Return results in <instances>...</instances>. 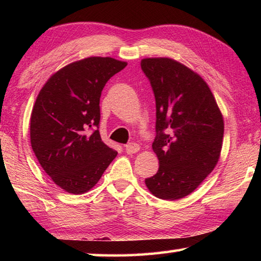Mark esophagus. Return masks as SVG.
<instances>
[{"label":"esophagus","instance_id":"obj_1","mask_svg":"<svg viewBox=\"0 0 261 261\" xmlns=\"http://www.w3.org/2000/svg\"><path fill=\"white\" fill-rule=\"evenodd\" d=\"M139 149H140V146L136 143H130V144L125 145V152L127 154H135V153L138 152Z\"/></svg>","mask_w":261,"mask_h":261}]
</instances>
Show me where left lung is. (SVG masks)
Here are the masks:
<instances>
[{
    "label": "left lung",
    "mask_w": 261,
    "mask_h": 261,
    "mask_svg": "<svg viewBox=\"0 0 261 261\" xmlns=\"http://www.w3.org/2000/svg\"><path fill=\"white\" fill-rule=\"evenodd\" d=\"M140 65L155 96L152 148L160 163L145 183L160 199H180L193 192L219 161L222 114L206 82L184 64L153 57L141 60Z\"/></svg>",
    "instance_id": "left-lung-1"
}]
</instances>
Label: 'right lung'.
I'll list each match as a JSON object with an SVG mask.
<instances>
[{
	"instance_id": "right-lung-1",
	"label": "right lung",
	"mask_w": 261,
	"mask_h": 261,
	"mask_svg": "<svg viewBox=\"0 0 261 261\" xmlns=\"http://www.w3.org/2000/svg\"><path fill=\"white\" fill-rule=\"evenodd\" d=\"M126 62L87 57L65 65L39 92L31 114V146L43 170L69 193L99 182L117 152L101 140L100 96Z\"/></svg>"
}]
</instances>
